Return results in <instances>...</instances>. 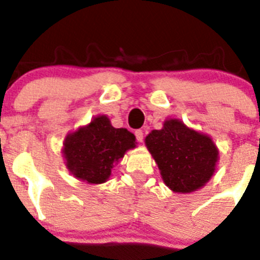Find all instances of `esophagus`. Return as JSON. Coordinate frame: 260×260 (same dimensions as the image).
<instances>
[{"mask_svg": "<svg viewBox=\"0 0 260 260\" xmlns=\"http://www.w3.org/2000/svg\"><path fill=\"white\" fill-rule=\"evenodd\" d=\"M135 135H136V139H137V141H139V142L144 141V132H142L141 129L136 131Z\"/></svg>", "mask_w": 260, "mask_h": 260, "instance_id": "34e87169", "label": "esophagus"}]
</instances>
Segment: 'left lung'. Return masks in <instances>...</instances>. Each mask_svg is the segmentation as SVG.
<instances>
[{
	"mask_svg": "<svg viewBox=\"0 0 260 260\" xmlns=\"http://www.w3.org/2000/svg\"><path fill=\"white\" fill-rule=\"evenodd\" d=\"M145 145L158 165L166 185L175 193L205 186L216 170L219 150L209 135L189 128L180 119H167L153 129Z\"/></svg>",
	"mask_w": 260,
	"mask_h": 260,
	"instance_id": "8db88e82",
	"label": "left lung"
}]
</instances>
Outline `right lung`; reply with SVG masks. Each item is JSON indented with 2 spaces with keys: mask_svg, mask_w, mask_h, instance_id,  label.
<instances>
[{
  "mask_svg": "<svg viewBox=\"0 0 260 260\" xmlns=\"http://www.w3.org/2000/svg\"><path fill=\"white\" fill-rule=\"evenodd\" d=\"M136 137L125 128H114L106 115H98L89 124L69 133L62 154L67 170L88 184L107 181L111 170L124 154L136 147Z\"/></svg>",
  "mask_w": 260,
  "mask_h": 260,
  "instance_id": "right-lung-1",
  "label": "right lung"
}]
</instances>
